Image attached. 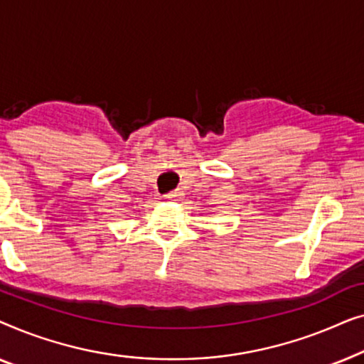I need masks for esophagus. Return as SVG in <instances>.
<instances>
[{
	"label": "esophagus",
	"instance_id": "obj_1",
	"mask_svg": "<svg viewBox=\"0 0 364 364\" xmlns=\"http://www.w3.org/2000/svg\"><path fill=\"white\" fill-rule=\"evenodd\" d=\"M166 198L171 202H177V200H181V198H183V192L181 191V188H177V191H172L171 193H167Z\"/></svg>",
	"mask_w": 364,
	"mask_h": 364
}]
</instances>
